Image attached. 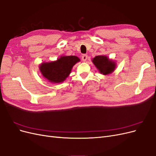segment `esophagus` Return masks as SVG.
I'll return each mask as SVG.
<instances>
[{"mask_svg": "<svg viewBox=\"0 0 156 156\" xmlns=\"http://www.w3.org/2000/svg\"><path fill=\"white\" fill-rule=\"evenodd\" d=\"M88 58V55L86 54H84L82 55V60L84 61V62H85V61L87 60Z\"/></svg>", "mask_w": 156, "mask_h": 156, "instance_id": "1", "label": "esophagus"}]
</instances>
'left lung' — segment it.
Instances as JSON below:
<instances>
[{
    "instance_id": "obj_1",
    "label": "left lung",
    "mask_w": 156,
    "mask_h": 156,
    "mask_svg": "<svg viewBox=\"0 0 156 156\" xmlns=\"http://www.w3.org/2000/svg\"><path fill=\"white\" fill-rule=\"evenodd\" d=\"M92 62L103 75L110 74L114 72L116 68L115 61L110 60L106 56H96L92 59Z\"/></svg>"
}]
</instances>
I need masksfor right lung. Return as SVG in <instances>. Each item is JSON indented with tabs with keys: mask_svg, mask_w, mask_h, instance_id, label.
Segmentation results:
<instances>
[{
	"mask_svg": "<svg viewBox=\"0 0 156 156\" xmlns=\"http://www.w3.org/2000/svg\"><path fill=\"white\" fill-rule=\"evenodd\" d=\"M79 61L76 56H62L54 62L41 63L39 68L42 75L48 81L59 83L66 79L73 66Z\"/></svg>",
	"mask_w": 156,
	"mask_h": 156,
	"instance_id": "1",
	"label": "right lung"
}]
</instances>
